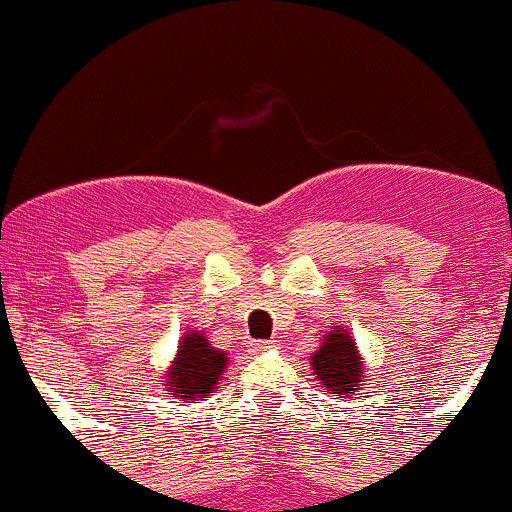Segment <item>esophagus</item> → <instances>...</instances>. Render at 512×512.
<instances>
[{"mask_svg": "<svg viewBox=\"0 0 512 512\" xmlns=\"http://www.w3.org/2000/svg\"><path fill=\"white\" fill-rule=\"evenodd\" d=\"M276 349V342H255L252 344V354H264V351Z\"/></svg>", "mask_w": 512, "mask_h": 512, "instance_id": "34e87169", "label": "esophagus"}]
</instances>
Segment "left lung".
I'll return each instance as SVG.
<instances>
[{
    "instance_id": "obj_1",
    "label": "left lung",
    "mask_w": 512,
    "mask_h": 512,
    "mask_svg": "<svg viewBox=\"0 0 512 512\" xmlns=\"http://www.w3.org/2000/svg\"><path fill=\"white\" fill-rule=\"evenodd\" d=\"M310 370L332 399L354 397L366 385V361L344 327H332L310 356Z\"/></svg>"
}]
</instances>
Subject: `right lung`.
<instances>
[{
    "mask_svg": "<svg viewBox=\"0 0 512 512\" xmlns=\"http://www.w3.org/2000/svg\"><path fill=\"white\" fill-rule=\"evenodd\" d=\"M228 368L226 351L211 346L202 330H187L178 344V354L163 370V395L173 397L178 407L190 402H202L219 387Z\"/></svg>",
    "mask_w": 512,
    "mask_h": 512,
    "instance_id": "1",
    "label": "right lung"
}]
</instances>
